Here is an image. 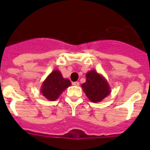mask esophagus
Segmentation results:
<instances>
[{"mask_svg": "<svg viewBox=\"0 0 150 150\" xmlns=\"http://www.w3.org/2000/svg\"><path fill=\"white\" fill-rule=\"evenodd\" d=\"M72 85H74V86H78L80 85V83H79V82H74V83H72Z\"/></svg>", "mask_w": 150, "mask_h": 150, "instance_id": "esophagus-1", "label": "esophagus"}]
</instances>
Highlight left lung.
I'll use <instances>...</instances> for the list:
<instances>
[{
    "mask_svg": "<svg viewBox=\"0 0 150 150\" xmlns=\"http://www.w3.org/2000/svg\"><path fill=\"white\" fill-rule=\"evenodd\" d=\"M86 81L81 85L86 96L92 102H100L107 97L111 89L105 78L96 70L92 69L86 75Z\"/></svg>",
    "mask_w": 150,
    "mask_h": 150,
    "instance_id": "8db88e82",
    "label": "left lung"
}]
</instances>
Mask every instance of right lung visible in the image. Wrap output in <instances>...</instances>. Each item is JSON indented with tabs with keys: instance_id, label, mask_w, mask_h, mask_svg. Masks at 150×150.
Masks as SVG:
<instances>
[{
	"instance_id": "1",
	"label": "right lung",
	"mask_w": 150,
	"mask_h": 150,
	"mask_svg": "<svg viewBox=\"0 0 150 150\" xmlns=\"http://www.w3.org/2000/svg\"><path fill=\"white\" fill-rule=\"evenodd\" d=\"M71 85L69 79L63 78L61 72L59 69H55L47 76L43 82L40 87V92L48 100L55 101Z\"/></svg>"
}]
</instances>
